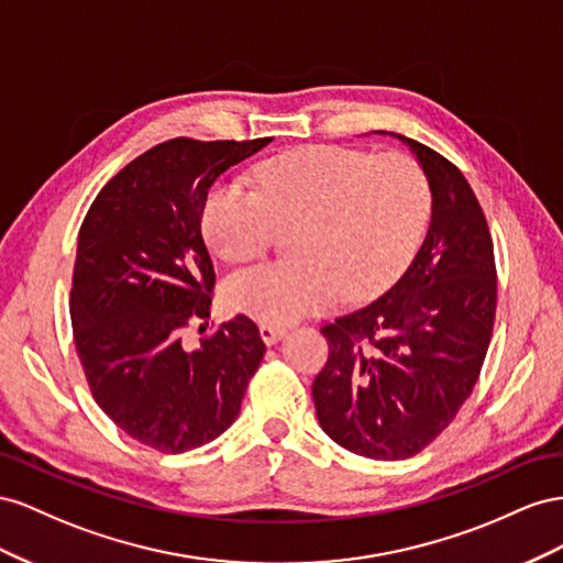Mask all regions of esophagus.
<instances>
[{
    "label": "esophagus",
    "instance_id": "1",
    "mask_svg": "<svg viewBox=\"0 0 563 563\" xmlns=\"http://www.w3.org/2000/svg\"><path fill=\"white\" fill-rule=\"evenodd\" d=\"M260 334H262V340H264V344H276L280 336L285 334V328H280V325H268V323H262L260 325Z\"/></svg>",
    "mask_w": 563,
    "mask_h": 563
}]
</instances>
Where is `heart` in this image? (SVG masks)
<instances>
[{
    "label": "heart",
    "instance_id": "1",
    "mask_svg": "<svg viewBox=\"0 0 563 563\" xmlns=\"http://www.w3.org/2000/svg\"><path fill=\"white\" fill-rule=\"evenodd\" d=\"M256 190L217 186L202 210L210 247L231 264L264 256L295 233L292 262L235 273L229 307L260 323L290 325L342 297H375L404 273L429 219V184L406 153L311 146L266 159Z\"/></svg>",
    "mask_w": 563,
    "mask_h": 563
}]
</instances>
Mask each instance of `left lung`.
Wrapping results in <instances>:
<instances>
[{
  "label": "left lung",
  "mask_w": 563,
  "mask_h": 563,
  "mask_svg": "<svg viewBox=\"0 0 563 563\" xmlns=\"http://www.w3.org/2000/svg\"><path fill=\"white\" fill-rule=\"evenodd\" d=\"M391 136L429 181V231L391 290L320 330L330 356L311 389L328 437L373 460L412 457L455 420L484 365L497 303L493 240L472 186L424 143Z\"/></svg>",
  "instance_id": "1"
}]
</instances>
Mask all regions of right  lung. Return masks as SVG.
Here are the masks:
<instances>
[{
    "label": "right lung",
    "mask_w": 563,
    "mask_h": 563,
    "mask_svg": "<svg viewBox=\"0 0 563 563\" xmlns=\"http://www.w3.org/2000/svg\"><path fill=\"white\" fill-rule=\"evenodd\" d=\"M268 143H159L112 176L79 229L70 290L79 363L99 408L159 453L221 437L266 353L247 316L196 351L181 332L212 307L214 266L200 231L207 192Z\"/></svg>",
    "instance_id": "right-lung-1"
}]
</instances>
